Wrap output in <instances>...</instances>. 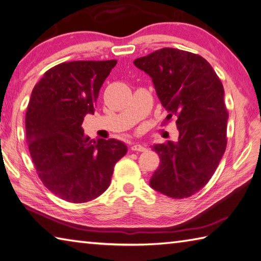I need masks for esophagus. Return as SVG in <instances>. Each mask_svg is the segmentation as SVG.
Returning a JSON list of instances; mask_svg holds the SVG:
<instances>
[{
  "mask_svg": "<svg viewBox=\"0 0 261 261\" xmlns=\"http://www.w3.org/2000/svg\"><path fill=\"white\" fill-rule=\"evenodd\" d=\"M132 150L137 151V152H144V151H146V147L143 146L142 144H138V143H136V144L132 145Z\"/></svg>",
  "mask_w": 261,
  "mask_h": 261,
  "instance_id": "esophagus-1",
  "label": "esophagus"
}]
</instances>
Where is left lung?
<instances>
[{
	"label": "left lung",
	"mask_w": 261,
	"mask_h": 261,
	"mask_svg": "<svg viewBox=\"0 0 261 261\" xmlns=\"http://www.w3.org/2000/svg\"><path fill=\"white\" fill-rule=\"evenodd\" d=\"M135 66L152 77L167 121L177 117L178 142L152 148L160 166L153 189L171 198H187L205 187L225 152L227 109L220 77L205 58L177 48H161L136 58Z\"/></svg>",
	"instance_id": "1"
}]
</instances>
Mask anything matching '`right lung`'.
Instances as JSON below:
<instances>
[{"mask_svg": "<svg viewBox=\"0 0 261 261\" xmlns=\"http://www.w3.org/2000/svg\"><path fill=\"white\" fill-rule=\"evenodd\" d=\"M117 64L110 61L61 63L36 84L25 113V138L45 187L70 203H87L105 193L115 164L127 152L123 142H97L82 123L94 114L100 88Z\"/></svg>", "mask_w": 261, "mask_h": 261, "instance_id": "right-lung-1", "label": "right lung"}]
</instances>
